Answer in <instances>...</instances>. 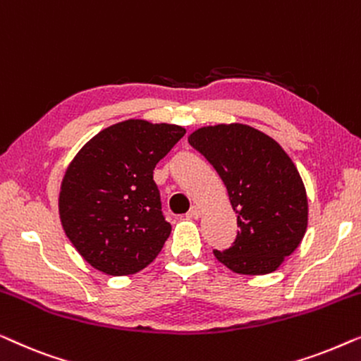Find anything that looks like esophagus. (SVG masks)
I'll list each match as a JSON object with an SVG mask.
<instances>
[{"mask_svg": "<svg viewBox=\"0 0 361 361\" xmlns=\"http://www.w3.org/2000/svg\"><path fill=\"white\" fill-rule=\"evenodd\" d=\"M201 216V209L197 206H192L190 211H188V217H192V219H197Z\"/></svg>", "mask_w": 361, "mask_h": 361, "instance_id": "obj_1", "label": "esophagus"}]
</instances>
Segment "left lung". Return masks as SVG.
<instances>
[{
    "mask_svg": "<svg viewBox=\"0 0 361 361\" xmlns=\"http://www.w3.org/2000/svg\"><path fill=\"white\" fill-rule=\"evenodd\" d=\"M224 181L237 214V237L214 255L240 275L275 271L307 227V196L280 144L245 124L201 128L188 137Z\"/></svg>",
    "mask_w": 361,
    "mask_h": 361,
    "instance_id": "left-lung-1",
    "label": "left lung"
}]
</instances>
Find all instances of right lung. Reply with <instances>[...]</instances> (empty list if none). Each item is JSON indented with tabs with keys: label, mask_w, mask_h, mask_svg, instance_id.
I'll use <instances>...</instances> for the list:
<instances>
[{
	"label": "right lung",
	"mask_w": 361,
	"mask_h": 361,
	"mask_svg": "<svg viewBox=\"0 0 361 361\" xmlns=\"http://www.w3.org/2000/svg\"><path fill=\"white\" fill-rule=\"evenodd\" d=\"M185 134L175 124L129 119L96 134L68 165L60 221L96 270L130 275L160 253L171 226L161 212L154 170Z\"/></svg>",
	"instance_id": "1"
}]
</instances>
